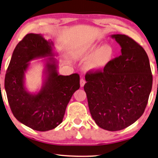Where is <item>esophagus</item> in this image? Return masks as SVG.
I'll list each match as a JSON object with an SVG mask.
<instances>
[{
	"mask_svg": "<svg viewBox=\"0 0 158 158\" xmlns=\"http://www.w3.org/2000/svg\"><path fill=\"white\" fill-rule=\"evenodd\" d=\"M85 80L84 79H80V86H81V88L84 87V85H85Z\"/></svg>",
	"mask_w": 158,
	"mask_h": 158,
	"instance_id": "1",
	"label": "esophagus"
}]
</instances>
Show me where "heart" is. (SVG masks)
I'll use <instances>...</instances> for the list:
<instances>
[{
  "label": "heart",
  "instance_id": "b5f03b06",
  "mask_svg": "<svg viewBox=\"0 0 158 158\" xmlns=\"http://www.w3.org/2000/svg\"><path fill=\"white\" fill-rule=\"evenodd\" d=\"M116 51L111 45L93 44L79 49L76 52V58L81 61L88 60L85 68L93 73H100L110 65L115 56Z\"/></svg>",
  "mask_w": 158,
  "mask_h": 158
}]
</instances>
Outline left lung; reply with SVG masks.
Listing matches in <instances>:
<instances>
[{"instance_id":"8db88e82","label":"left lung","mask_w":158,"mask_h":158,"mask_svg":"<svg viewBox=\"0 0 158 158\" xmlns=\"http://www.w3.org/2000/svg\"><path fill=\"white\" fill-rule=\"evenodd\" d=\"M121 55L100 73L85 76L91 116L100 128L117 131L135 122L144 113L153 84L150 63L141 45L124 34H113Z\"/></svg>"}]
</instances>
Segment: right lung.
<instances>
[{
  "label": "right lung",
  "instance_id": "add662e5",
  "mask_svg": "<svg viewBox=\"0 0 158 158\" xmlns=\"http://www.w3.org/2000/svg\"><path fill=\"white\" fill-rule=\"evenodd\" d=\"M54 44L41 34H28L14 49L5 78V88L11 110L22 124L38 131L56 128L63 121L65 109L80 87L79 75H59ZM49 57L45 63L44 81L38 93L24 85V73L32 60Z\"/></svg>",
  "mask_w": 158,
  "mask_h": 158
}]
</instances>
